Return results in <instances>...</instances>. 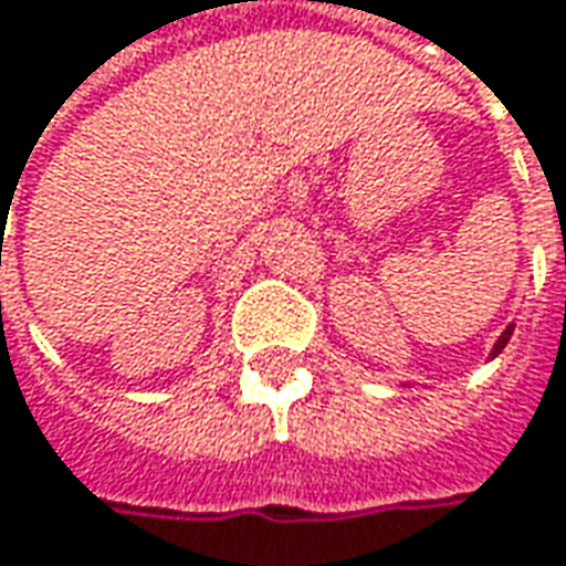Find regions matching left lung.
Wrapping results in <instances>:
<instances>
[{"instance_id": "1", "label": "left lung", "mask_w": 566, "mask_h": 566, "mask_svg": "<svg viewBox=\"0 0 566 566\" xmlns=\"http://www.w3.org/2000/svg\"><path fill=\"white\" fill-rule=\"evenodd\" d=\"M511 337H513V324H507V331H504V334H501V337H497V343H494V349H491V356H489V359H497V356H501V353H504V346H507V343H511Z\"/></svg>"}]
</instances>
